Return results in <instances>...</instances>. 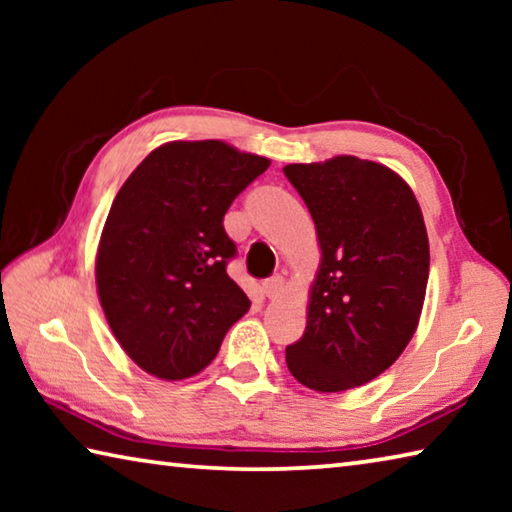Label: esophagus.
Listing matches in <instances>:
<instances>
[{
	"label": "esophagus",
	"mask_w": 512,
	"mask_h": 512,
	"mask_svg": "<svg viewBox=\"0 0 512 512\" xmlns=\"http://www.w3.org/2000/svg\"><path fill=\"white\" fill-rule=\"evenodd\" d=\"M262 291L266 293V298H280L282 291H284V277L282 275H271L266 277V280L262 282Z\"/></svg>",
	"instance_id": "1"
}]
</instances>
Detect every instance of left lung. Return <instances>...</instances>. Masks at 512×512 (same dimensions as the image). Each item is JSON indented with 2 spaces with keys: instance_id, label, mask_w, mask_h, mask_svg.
Wrapping results in <instances>:
<instances>
[{
  "instance_id": "1",
  "label": "left lung",
  "mask_w": 512,
  "mask_h": 512,
  "mask_svg": "<svg viewBox=\"0 0 512 512\" xmlns=\"http://www.w3.org/2000/svg\"><path fill=\"white\" fill-rule=\"evenodd\" d=\"M323 250L307 327L287 345L302 386L341 393L379 377L409 345L429 280V239L411 187L384 164L339 155L287 164Z\"/></svg>"
}]
</instances>
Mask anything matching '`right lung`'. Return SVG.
Segmentation results:
<instances>
[{"instance_id":"add662e5","label":"right lung","mask_w":512,"mask_h":512,"mask_svg":"<svg viewBox=\"0 0 512 512\" xmlns=\"http://www.w3.org/2000/svg\"><path fill=\"white\" fill-rule=\"evenodd\" d=\"M271 160L219 140L169 142L112 201L97 255L103 314L124 352L160 379L201 372L250 309L228 275L232 201Z\"/></svg>"}]
</instances>
